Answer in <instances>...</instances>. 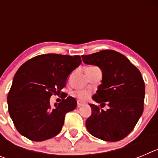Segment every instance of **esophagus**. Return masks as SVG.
Instances as JSON below:
<instances>
[{
    "instance_id": "34e87169",
    "label": "esophagus",
    "mask_w": 158,
    "mask_h": 158,
    "mask_svg": "<svg viewBox=\"0 0 158 158\" xmlns=\"http://www.w3.org/2000/svg\"><path fill=\"white\" fill-rule=\"evenodd\" d=\"M85 103H83V102L80 101V100H77V107H81V106H84L85 105Z\"/></svg>"
}]
</instances>
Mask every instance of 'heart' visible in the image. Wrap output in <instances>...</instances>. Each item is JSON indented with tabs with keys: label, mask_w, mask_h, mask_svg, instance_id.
Segmentation results:
<instances>
[{
	"label": "heart",
	"mask_w": 158,
	"mask_h": 158,
	"mask_svg": "<svg viewBox=\"0 0 158 158\" xmlns=\"http://www.w3.org/2000/svg\"><path fill=\"white\" fill-rule=\"evenodd\" d=\"M89 68H95V66H91L89 67ZM74 96L76 97H77L79 100L84 101V100H88L90 97V96H91V92L89 91V90H79V91L75 92Z\"/></svg>",
	"instance_id": "b5f03b06"
}]
</instances>
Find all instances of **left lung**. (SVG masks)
Listing matches in <instances>:
<instances>
[{"label":"left lung","mask_w":158,"mask_h":158,"mask_svg":"<svg viewBox=\"0 0 158 158\" xmlns=\"http://www.w3.org/2000/svg\"><path fill=\"white\" fill-rule=\"evenodd\" d=\"M83 62L101 69L102 81L90 104L92 115L85 126L93 136L107 142L122 140L135 128L143 112L145 83L140 71L127 57L111 50L82 55Z\"/></svg>","instance_id":"8db88e82"}]
</instances>
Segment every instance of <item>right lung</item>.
<instances>
[{"label":"right lung","mask_w":158,"mask_h":158,"mask_svg":"<svg viewBox=\"0 0 158 158\" xmlns=\"http://www.w3.org/2000/svg\"><path fill=\"white\" fill-rule=\"evenodd\" d=\"M81 63L79 55L47 54L31 58L19 67L7 100L9 115L20 135L41 142L59 134L65 114L76 108L77 100L68 96L52 107L50 98L60 93L67 77Z\"/></svg>","instance_id":"right-lung-1"}]
</instances>
